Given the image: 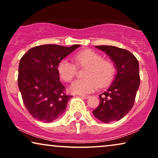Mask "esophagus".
<instances>
[{"mask_svg": "<svg viewBox=\"0 0 158 158\" xmlns=\"http://www.w3.org/2000/svg\"><path fill=\"white\" fill-rule=\"evenodd\" d=\"M80 96H81V98H85V99H87L89 98V96H88V95H80Z\"/></svg>", "mask_w": 158, "mask_h": 158, "instance_id": "34e87169", "label": "esophagus"}]
</instances>
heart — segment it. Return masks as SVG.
I'll return each mask as SVG.
<instances>
[{
    "label": "heart",
    "mask_w": 158,
    "mask_h": 158,
    "mask_svg": "<svg viewBox=\"0 0 158 158\" xmlns=\"http://www.w3.org/2000/svg\"><path fill=\"white\" fill-rule=\"evenodd\" d=\"M77 65L85 67L84 78L76 80L71 84L70 90L75 94H86L98 87H104L111 83L115 73V66L111 60L103 59L96 52L87 49L74 55ZM57 73L62 81L70 82L75 74V66L70 60L64 58L57 64Z\"/></svg>",
    "instance_id": "obj_1"
}]
</instances>
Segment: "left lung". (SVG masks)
<instances>
[{
    "mask_svg": "<svg viewBox=\"0 0 158 158\" xmlns=\"http://www.w3.org/2000/svg\"><path fill=\"white\" fill-rule=\"evenodd\" d=\"M114 62L116 73L112 83L99 95L98 106L93 114L104 123L120 120L133 107L140 83L139 62L135 55L115 46H95Z\"/></svg>",
    "mask_w": 158,
    "mask_h": 158,
    "instance_id": "obj_1",
    "label": "left lung"
}]
</instances>
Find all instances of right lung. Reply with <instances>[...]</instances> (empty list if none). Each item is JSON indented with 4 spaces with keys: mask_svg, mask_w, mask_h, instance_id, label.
<instances>
[{
    "mask_svg": "<svg viewBox=\"0 0 158 158\" xmlns=\"http://www.w3.org/2000/svg\"><path fill=\"white\" fill-rule=\"evenodd\" d=\"M80 46L40 45L30 49L21 57L18 85L23 104L34 118L49 123L65 111L72 96L64 94L65 88L60 81L57 64Z\"/></svg>",
    "mask_w": 158,
    "mask_h": 158,
    "instance_id": "1",
    "label": "right lung"
}]
</instances>
